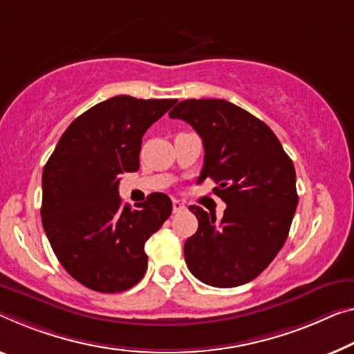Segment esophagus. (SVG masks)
Listing matches in <instances>:
<instances>
[{
    "label": "esophagus",
    "instance_id": "34e87169",
    "mask_svg": "<svg viewBox=\"0 0 354 354\" xmlns=\"http://www.w3.org/2000/svg\"><path fill=\"white\" fill-rule=\"evenodd\" d=\"M185 209V203L183 201H180V199H174L172 201V210H174V214H180V212H183Z\"/></svg>",
    "mask_w": 354,
    "mask_h": 354
}]
</instances>
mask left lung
<instances>
[{"label":"left lung","instance_id":"1","mask_svg":"<svg viewBox=\"0 0 354 354\" xmlns=\"http://www.w3.org/2000/svg\"><path fill=\"white\" fill-rule=\"evenodd\" d=\"M169 117L201 136L198 180L212 178L226 203L221 221L189 205L199 226L183 247L188 269L210 286L248 283L286 242L299 199L295 165L268 124L230 101L185 100Z\"/></svg>","mask_w":354,"mask_h":354}]
</instances>
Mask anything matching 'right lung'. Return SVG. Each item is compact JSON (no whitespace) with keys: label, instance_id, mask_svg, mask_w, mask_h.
<instances>
[{"label":"right lung","instance_id":"1","mask_svg":"<svg viewBox=\"0 0 354 354\" xmlns=\"http://www.w3.org/2000/svg\"><path fill=\"white\" fill-rule=\"evenodd\" d=\"M177 100L120 95L69 124L42 172V226L53 253L79 283L122 292L147 270L144 245L172 214L165 193L129 207L118 196L120 174L139 169L142 136Z\"/></svg>","mask_w":354,"mask_h":354}]
</instances>
